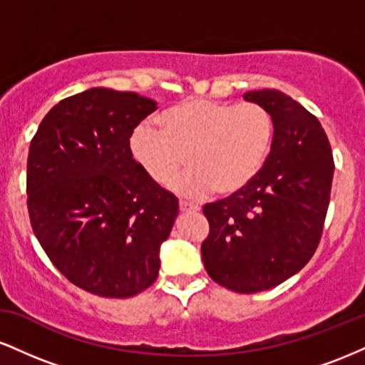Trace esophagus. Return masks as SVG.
I'll use <instances>...</instances> for the list:
<instances>
[{
    "mask_svg": "<svg viewBox=\"0 0 365 365\" xmlns=\"http://www.w3.org/2000/svg\"><path fill=\"white\" fill-rule=\"evenodd\" d=\"M180 211L182 212H199L200 207L195 204L187 202V200H180Z\"/></svg>",
    "mask_w": 365,
    "mask_h": 365,
    "instance_id": "obj_1",
    "label": "esophagus"
}]
</instances>
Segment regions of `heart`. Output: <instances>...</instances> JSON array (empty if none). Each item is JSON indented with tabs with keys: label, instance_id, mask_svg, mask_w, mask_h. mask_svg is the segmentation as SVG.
<instances>
[{
	"label": "heart",
	"instance_id": "heart-1",
	"mask_svg": "<svg viewBox=\"0 0 365 365\" xmlns=\"http://www.w3.org/2000/svg\"><path fill=\"white\" fill-rule=\"evenodd\" d=\"M159 127L140 123L133 130L132 156L161 185L187 159L190 170L171 182V188L185 197H202L212 188L225 197L244 190L261 170L274 137L273 115L261 104L202 98L166 108Z\"/></svg>",
	"mask_w": 365,
	"mask_h": 365
}]
</instances>
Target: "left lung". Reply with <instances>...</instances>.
<instances>
[{"mask_svg": "<svg viewBox=\"0 0 365 365\" xmlns=\"http://www.w3.org/2000/svg\"><path fill=\"white\" fill-rule=\"evenodd\" d=\"M269 110L274 137L262 168L235 195L204 206V267L221 287L255 293L278 287L311 261L329 206L334 161L319 120L274 89L245 92Z\"/></svg>", "mask_w": 365, "mask_h": 365, "instance_id": "obj_1", "label": "left lung"}]
</instances>
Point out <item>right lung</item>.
<instances>
[{
  "label": "right lung",
  "instance_id": "right-lung-1",
  "mask_svg": "<svg viewBox=\"0 0 365 365\" xmlns=\"http://www.w3.org/2000/svg\"><path fill=\"white\" fill-rule=\"evenodd\" d=\"M154 110L135 92L92 87L53 106L29 148L32 230L56 269L94 295L128 299L156 282L178 216L177 197L130 150Z\"/></svg>",
  "mask_w": 365,
  "mask_h": 365
}]
</instances>
